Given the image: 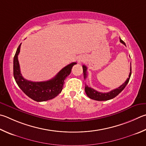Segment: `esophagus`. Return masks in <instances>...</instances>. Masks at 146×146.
Returning a JSON list of instances; mask_svg holds the SVG:
<instances>
[{
  "mask_svg": "<svg viewBox=\"0 0 146 146\" xmlns=\"http://www.w3.org/2000/svg\"><path fill=\"white\" fill-rule=\"evenodd\" d=\"M80 61H82V60L80 59H79V60H78V62H80Z\"/></svg>",
  "mask_w": 146,
  "mask_h": 146,
  "instance_id": "1",
  "label": "esophagus"
}]
</instances>
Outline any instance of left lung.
<instances>
[{
    "mask_svg": "<svg viewBox=\"0 0 146 146\" xmlns=\"http://www.w3.org/2000/svg\"><path fill=\"white\" fill-rule=\"evenodd\" d=\"M121 43L124 44L125 45V43L120 38L119 39ZM82 68H83V73H84V77L86 79L87 77V68L86 66L83 65L82 66ZM131 75V65L130 66V72L129 74V77L127 78V80L125 81L124 84L121 85L120 87H119L118 88L113 89L112 91H111L108 92H105V93H103V92H100L96 91V90L93 89L91 87H89L88 86L86 85L85 86V91H86V93L87 95L89 98L92 100H94L96 101H107L111 99H113V98L117 96V95L120 93V92L123 91V90L125 88L126 85L128 84V82L129 80V78H130V76Z\"/></svg>",
    "mask_w": 146,
    "mask_h": 146,
    "instance_id": "obj_1",
    "label": "left lung"
}]
</instances>
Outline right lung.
<instances>
[{
  "instance_id": "add662e5",
  "label": "right lung",
  "mask_w": 146,
  "mask_h": 146,
  "mask_svg": "<svg viewBox=\"0 0 146 146\" xmlns=\"http://www.w3.org/2000/svg\"><path fill=\"white\" fill-rule=\"evenodd\" d=\"M21 44L18 47L13 59V75L18 87L30 98L41 102L52 100L60 93L66 78L70 75L73 66L76 62H72L65 66L51 80L44 82H32L23 77L20 72L18 55L20 51Z\"/></svg>"
}]
</instances>
